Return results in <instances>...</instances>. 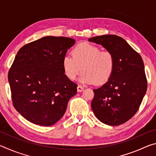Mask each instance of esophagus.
<instances>
[{
  "label": "esophagus",
  "instance_id": "34e87169",
  "mask_svg": "<svg viewBox=\"0 0 156 156\" xmlns=\"http://www.w3.org/2000/svg\"><path fill=\"white\" fill-rule=\"evenodd\" d=\"M83 89H84L83 87L80 85V84H78V87H77V91H78V92H82V91H83Z\"/></svg>",
  "mask_w": 156,
  "mask_h": 156
}]
</instances>
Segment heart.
Returning <instances> with one entry per match:
<instances>
[{
	"mask_svg": "<svg viewBox=\"0 0 156 156\" xmlns=\"http://www.w3.org/2000/svg\"><path fill=\"white\" fill-rule=\"evenodd\" d=\"M65 75L73 80L80 72V81L100 85L112 76L115 67V57L109 51H102L98 46L82 43L75 46L72 56L66 55L62 62Z\"/></svg>",
	"mask_w": 156,
	"mask_h": 156,
	"instance_id": "obj_1",
	"label": "heart"
}]
</instances>
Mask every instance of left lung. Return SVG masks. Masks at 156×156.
<instances>
[{"label": "left lung", "instance_id": "1", "mask_svg": "<svg viewBox=\"0 0 156 156\" xmlns=\"http://www.w3.org/2000/svg\"><path fill=\"white\" fill-rule=\"evenodd\" d=\"M89 41L101 44L115 57V67L106 83L94 89L91 106L100 121L120 125L138 112L147 91L143 60L122 38L115 35L92 37Z\"/></svg>", "mask_w": 156, "mask_h": 156}]
</instances>
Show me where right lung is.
I'll use <instances>...</instances> for the list:
<instances>
[{
  "label": "right lung",
  "mask_w": 156,
  "mask_h": 156,
  "mask_svg": "<svg viewBox=\"0 0 156 156\" xmlns=\"http://www.w3.org/2000/svg\"><path fill=\"white\" fill-rule=\"evenodd\" d=\"M73 38L46 36L21 47L8 72L13 105L26 120L40 126L56 123L78 84L65 75L62 62Z\"/></svg>",
  "instance_id": "right-lung-1"
}]
</instances>
